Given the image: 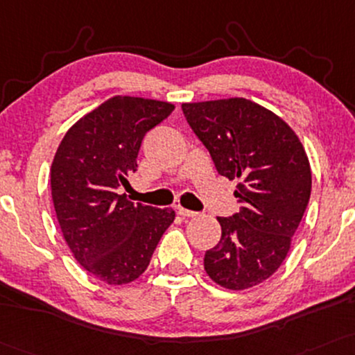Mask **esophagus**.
<instances>
[{
	"mask_svg": "<svg viewBox=\"0 0 355 355\" xmlns=\"http://www.w3.org/2000/svg\"><path fill=\"white\" fill-rule=\"evenodd\" d=\"M177 211H178V215H182V216H198L200 215L198 211L187 210V208H183V207H177Z\"/></svg>",
	"mask_w": 355,
	"mask_h": 355,
	"instance_id": "34e87169",
	"label": "esophagus"
}]
</instances>
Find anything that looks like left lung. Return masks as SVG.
<instances>
[{"label": "left lung", "mask_w": 355, "mask_h": 355, "mask_svg": "<svg viewBox=\"0 0 355 355\" xmlns=\"http://www.w3.org/2000/svg\"><path fill=\"white\" fill-rule=\"evenodd\" d=\"M216 172L238 180L240 211L218 216L221 238L205 253L216 284L240 291L268 279L284 261L311 196V166L291 127L240 99L182 105Z\"/></svg>", "instance_id": "left-lung-1"}]
</instances>
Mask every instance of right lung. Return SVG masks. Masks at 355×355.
Listing matches in <instances>:
<instances>
[{
    "instance_id": "1",
    "label": "right lung",
    "mask_w": 355,
    "mask_h": 355,
    "mask_svg": "<svg viewBox=\"0 0 355 355\" xmlns=\"http://www.w3.org/2000/svg\"><path fill=\"white\" fill-rule=\"evenodd\" d=\"M172 110L168 102L112 97L76 122L54 155L51 193L64 240L80 266L107 284L142 275L175 220L170 208L119 193L137 170L145 134Z\"/></svg>"
}]
</instances>
